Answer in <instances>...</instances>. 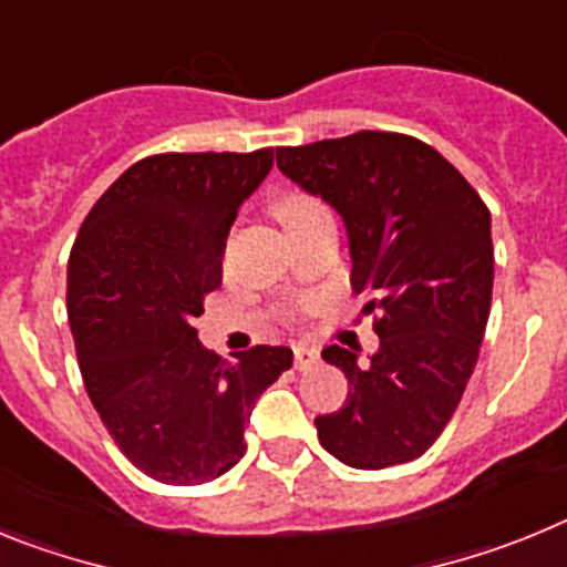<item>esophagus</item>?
<instances>
[{
    "mask_svg": "<svg viewBox=\"0 0 567 567\" xmlns=\"http://www.w3.org/2000/svg\"><path fill=\"white\" fill-rule=\"evenodd\" d=\"M320 360L318 349H309V346H295V369H312L315 363Z\"/></svg>",
    "mask_w": 567,
    "mask_h": 567,
    "instance_id": "esophagus-1",
    "label": "esophagus"
}]
</instances>
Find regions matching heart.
Listing matches in <instances>:
<instances>
[{
  "mask_svg": "<svg viewBox=\"0 0 567 567\" xmlns=\"http://www.w3.org/2000/svg\"><path fill=\"white\" fill-rule=\"evenodd\" d=\"M275 215L284 224L289 235L303 233V229L315 227V224L332 218L329 207L320 202L318 195L307 193V189H287L275 198Z\"/></svg>",
  "mask_w": 567,
  "mask_h": 567,
  "instance_id": "b5f03b06",
  "label": "heart"
}]
</instances>
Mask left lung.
Listing matches in <instances>:
<instances>
[{
    "mask_svg": "<svg viewBox=\"0 0 567 567\" xmlns=\"http://www.w3.org/2000/svg\"><path fill=\"white\" fill-rule=\"evenodd\" d=\"M280 173L343 215L352 287L369 295L380 349L369 363L343 346L323 360L349 380L318 440L352 468L412 463L457 412L491 312V213L452 162L414 135L360 130L278 147Z\"/></svg>",
    "mask_w": 567,
    "mask_h": 567,
    "instance_id": "1",
    "label": "left lung"
}]
</instances>
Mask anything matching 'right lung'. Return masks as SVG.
I'll use <instances>...</instances> for the list:
<instances>
[{
  "instance_id": "add662e5",
  "label": "right lung",
  "mask_w": 567,
  "mask_h": 567,
  "mask_svg": "<svg viewBox=\"0 0 567 567\" xmlns=\"http://www.w3.org/2000/svg\"><path fill=\"white\" fill-rule=\"evenodd\" d=\"M269 167L272 147L147 155L104 189L70 249L84 389L124 457L164 485L227 474L247 452L255 400L292 365L287 346L224 360L193 327L221 287L235 215Z\"/></svg>"
}]
</instances>
